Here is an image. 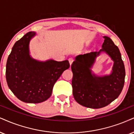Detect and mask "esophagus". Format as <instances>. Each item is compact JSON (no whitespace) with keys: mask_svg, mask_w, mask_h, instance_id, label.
Wrapping results in <instances>:
<instances>
[{"mask_svg":"<svg viewBox=\"0 0 134 134\" xmlns=\"http://www.w3.org/2000/svg\"><path fill=\"white\" fill-rule=\"evenodd\" d=\"M68 61H69V63H70V65H71V64L72 63V62H74V59L72 58H70L68 59Z\"/></svg>","mask_w":134,"mask_h":134,"instance_id":"34e87169","label":"esophagus"}]
</instances>
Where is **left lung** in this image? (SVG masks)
I'll return each instance as SVG.
<instances>
[{
  "label": "left lung",
  "mask_w": 134,
  "mask_h": 134,
  "mask_svg": "<svg viewBox=\"0 0 134 134\" xmlns=\"http://www.w3.org/2000/svg\"><path fill=\"white\" fill-rule=\"evenodd\" d=\"M102 48L99 52L80 54L71 64L72 94L77 103L86 107L99 109L118 98L125 81V67L118 47L108 37H104ZM101 51L108 54L115 62L110 75L96 77L90 68L95 58Z\"/></svg>",
  "instance_id": "1"
}]
</instances>
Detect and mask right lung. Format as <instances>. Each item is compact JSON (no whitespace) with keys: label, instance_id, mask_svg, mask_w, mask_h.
<instances>
[{"label":"right lung","instance_id":"1","mask_svg":"<svg viewBox=\"0 0 134 134\" xmlns=\"http://www.w3.org/2000/svg\"><path fill=\"white\" fill-rule=\"evenodd\" d=\"M35 35L30 32L16 42L6 64L8 86L19 99L28 103L47 100L52 95L54 83L70 66L68 60L40 62L32 59L29 47Z\"/></svg>","mask_w":134,"mask_h":134}]
</instances>
